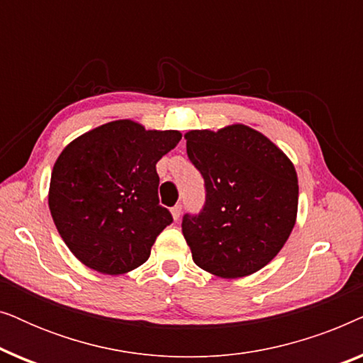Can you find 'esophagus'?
Returning a JSON list of instances; mask_svg holds the SVG:
<instances>
[{"mask_svg":"<svg viewBox=\"0 0 363 363\" xmlns=\"http://www.w3.org/2000/svg\"><path fill=\"white\" fill-rule=\"evenodd\" d=\"M172 216H173V220H175V221L180 220V216H182V205H175V206L172 208Z\"/></svg>","mask_w":363,"mask_h":363,"instance_id":"obj_1","label":"esophagus"}]
</instances>
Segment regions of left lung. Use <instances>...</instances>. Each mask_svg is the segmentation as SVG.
Segmentation results:
<instances>
[{
  "mask_svg": "<svg viewBox=\"0 0 363 363\" xmlns=\"http://www.w3.org/2000/svg\"><path fill=\"white\" fill-rule=\"evenodd\" d=\"M185 140L206 186L203 211L182 223L193 261L225 279L255 274L274 259L296 225L294 163L245 123L190 130Z\"/></svg>",
  "mask_w": 363,
  "mask_h": 363,
  "instance_id": "left-lung-1",
  "label": "left lung"
}]
</instances>
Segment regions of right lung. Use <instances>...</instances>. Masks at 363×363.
Here are the masks:
<instances>
[{
  "mask_svg": "<svg viewBox=\"0 0 363 363\" xmlns=\"http://www.w3.org/2000/svg\"><path fill=\"white\" fill-rule=\"evenodd\" d=\"M178 130H147L130 118L89 130L57 157L48 203L62 241L91 269L121 276L142 266L172 223L158 205L157 162Z\"/></svg>",
  "mask_w": 363,
  "mask_h": 363,
  "instance_id": "1",
  "label": "right lung"
}]
</instances>
